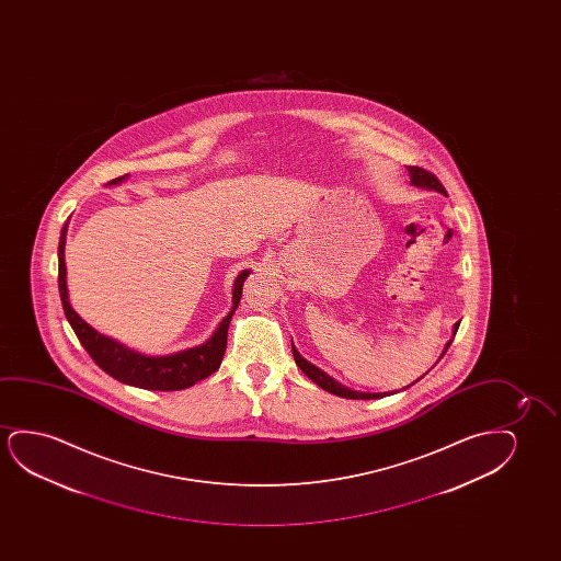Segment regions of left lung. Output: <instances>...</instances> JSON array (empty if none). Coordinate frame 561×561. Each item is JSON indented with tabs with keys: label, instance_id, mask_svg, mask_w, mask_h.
<instances>
[{
	"label": "left lung",
	"instance_id": "1",
	"mask_svg": "<svg viewBox=\"0 0 561 561\" xmlns=\"http://www.w3.org/2000/svg\"><path fill=\"white\" fill-rule=\"evenodd\" d=\"M408 172H410V178H412V184L420 185V187H430V190H437V192L446 193L445 185L440 184V180H438L433 172L430 170L422 169V167H408ZM460 328V322L454 323V337H456V331ZM453 337V339H454ZM453 339L446 343L445 351H443V356H445L446 351H448V346L453 343ZM293 348V358L297 362V366H299L305 374H307L312 381H314L318 387H322L323 391L333 392V394H337V397H345V399H354V400H369V399H383V394H379V392H356L351 391V389H346L343 385L337 383L335 379H331L328 374H323L322 369L316 368L312 366L310 362L305 360L299 353H297V348L295 345H291ZM410 387V385H408Z\"/></svg>",
	"mask_w": 561,
	"mask_h": 561
}]
</instances>
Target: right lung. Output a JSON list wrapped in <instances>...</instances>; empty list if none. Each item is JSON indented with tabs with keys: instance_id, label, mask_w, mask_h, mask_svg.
<instances>
[{
	"instance_id": "add662e5",
	"label": "right lung",
	"mask_w": 561,
	"mask_h": 561,
	"mask_svg": "<svg viewBox=\"0 0 561 561\" xmlns=\"http://www.w3.org/2000/svg\"><path fill=\"white\" fill-rule=\"evenodd\" d=\"M124 176L111 180L108 184L123 182ZM65 238H67V224L62 226L61 238H59V295H61L62 310L69 320L72 330L77 333L78 341L82 343L92 360L100 366L105 374L115 377L121 383L134 385L139 389L149 391H180L197 383L201 379L215 374L222 364L226 343H228V325L231 316L238 308L241 299L243 282L249 276V270L241 272L236 284H233V307L230 314L224 318L220 325L216 328L215 335L208 339L205 345L187 348L182 353L170 354V356H144V354L131 353L126 346L118 345L113 339L101 335L90 328L80 316L72 310L67 293V268H65Z\"/></svg>"
}]
</instances>
